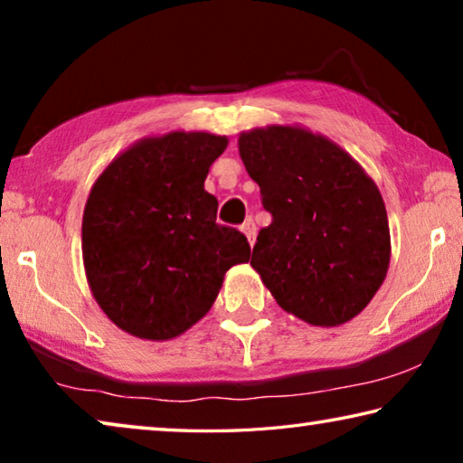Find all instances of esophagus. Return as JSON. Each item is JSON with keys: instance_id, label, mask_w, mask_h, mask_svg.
I'll use <instances>...</instances> for the list:
<instances>
[{"instance_id": "1", "label": "esophagus", "mask_w": 463, "mask_h": 463, "mask_svg": "<svg viewBox=\"0 0 463 463\" xmlns=\"http://www.w3.org/2000/svg\"><path fill=\"white\" fill-rule=\"evenodd\" d=\"M241 231H242V234H245V237H247L249 245H253V242H255V237H257L255 222H253V221H245V222H242V226H241Z\"/></svg>"}]
</instances>
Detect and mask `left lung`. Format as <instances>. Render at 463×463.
Here are the masks:
<instances>
[{
    "label": "left lung",
    "instance_id": "8db88e82",
    "mask_svg": "<svg viewBox=\"0 0 463 463\" xmlns=\"http://www.w3.org/2000/svg\"><path fill=\"white\" fill-rule=\"evenodd\" d=\"M239 155L273 216L250 268L289 315L315 326L355 318L386 279L382 194L347 151L304 127L241 132Z\"/></svg>",
    "mask_w": 463,
    "mask_h": 463
}]
</instances>
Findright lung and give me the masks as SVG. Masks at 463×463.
<instances>
[{
	"label": "right lung",
	"mask_w": 463,
	"mask_h": 463,
	"mask_svg": "<svg viewBox=\"0 0 463 463\" xmlns=\"http://www.w3.org/2000/svg\"><path fill=\"white\" fill-rule=\"evenodd\" d=\"M229 140L174 130L122 151L91 185L83 210V268L104 315L138 339H175L213 308L250 247L216 224L203 190Z\"/></svg>",
	"instance_id": "right-lung-1"
}]
</instances>
